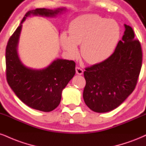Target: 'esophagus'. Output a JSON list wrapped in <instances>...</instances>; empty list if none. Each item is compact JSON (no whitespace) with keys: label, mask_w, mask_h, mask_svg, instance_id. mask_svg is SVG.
I'll return each mask as SVG.
<instances>
[{"label":"esophagus","mask_w":146,"mask_h":146,"mask_svg":"<svg viewBox=\"0 0 146 146\" xmlns=\"http://www.w3.org/2000/svg\"><path fill=\"white\" fill-rule=\"evenodd\" d=\"M75 71H76V73L78 75H82L84 73L83 70H82L80 67H78V66H77V67L75 68Z\"/></svg>","instance_id":"34e87169"}]
</instances>
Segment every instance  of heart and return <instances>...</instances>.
<instances>
[{
    "label": "heart",
    "instance_id": "b5f03b06",
    "mask_svg": "<svg viewBox=\"0 0 146 146\" xmlns=\"http://www.w3.org/2000/svg\"><path fill=\"white\" fill-rule=\"evenodd\" d=\"M69 36L60 35V44L72 58L81 54L88 63L99 64L113 54L120 38V27L116 22L96 14H86L74 19L68 27Z\"/></svg>",
    "mask_w": 146,
    "mask_h": 146
}]
</instances>
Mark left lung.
Wrapping results in <instances>:
<instances>
[{
    "mask_svg": "<svg viewBox=\"0 0 146 146\" xmlns=\"http://www.w3.org/2000/svg\"><path fill=\"white\" fill-rule=\"evenodd\" d=\"M125 31L111 56L86 68V84L83 98L86 105L97 113L117 108L136 86L141 71L142 51L134 31L124 24Z\"/></svg>",
    "mask_w": 146,
    "mask_h": 146,
    "instance_id": "1",
    "label": "left lung"
}]
</instances>
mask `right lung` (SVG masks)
<instances>
[{
  "label": "right lung",
  "mask_w": 146,
  "mask_h": 146,
  "mask_svg": "<svg viewBox=\"0 0 146 146\" xmlns=\"http://www.w3.org/2000/svg\"><path fill=\"white\" fill-rule=\"evenodd\" d=\"M66 10L65 7L43 8L28 11L9 39L6 47V75L9 85L23 103L41 111H51L58 106L62 90L75 74V63L73 60L56 58L41 69L24 64L17 52L22 23L31 15L54 17Z\"/></svg>",
  "instance_id": "1"
}]
</instances>
